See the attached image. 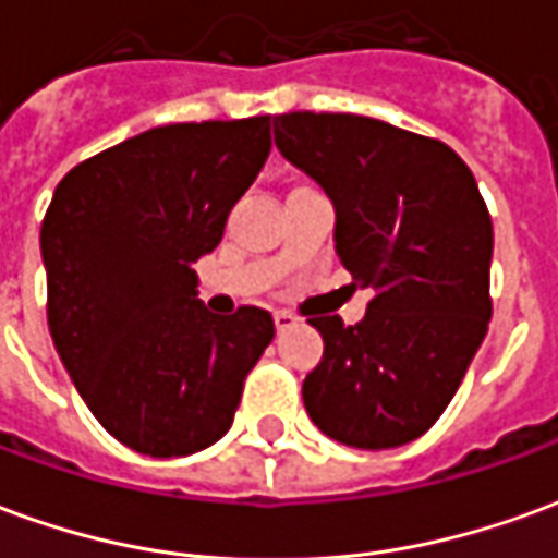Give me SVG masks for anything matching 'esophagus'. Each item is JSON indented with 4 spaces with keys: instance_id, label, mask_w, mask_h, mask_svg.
<instances>
[{
    "instance_id": "esophagus-1",
    "label": "esophagus",
    "mask_w": 558,
    "mask_h": 558,
    "mask_svg": "<svg viewBox=\"0 0 558 558\" xmlns=\"http://www.w3.org/2000/svg\"><path fill=\"white\" fill-rule=\"evenodd\" d=\"M292 326H295V316L287 314V311H278V314H275V328H278V331H287V328Z\"/></svg>"
}]
</instances>
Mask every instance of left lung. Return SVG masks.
I'll use <instances>...</instances> for the list:
<instances>
[{
	"label": "left lung",
	"instance_id": "obj_1",
	"mask_svg": "<svg viewBox=\"0 0 558 558\" xmlns=\"http://www.w3.org/2000/svg\"><path fill=\"white\" fill-rule=\"evenodd\" d=\"M280 155L326 187L352 287L374 299L355 326L311 316L323 362L304 410L352 448H398L439 421L493 314L490 211L454 148L352 113L275 116Z\"/></svg>",
	"mask_w": 558,
	"mask_h": 558
}]
</instances>
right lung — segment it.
Here are the masks:
<instances>
[{
    "mask_svg": "<svg viewBox=\"0 0 558 558\" xmlns=\"http://www.w3.org/2000/svg\"><path fill=\"white\" fill-rule=\"evenodd\" d=\"M271 151V116L151 128L56 184L41 223L47 323L80 398L113 439L187 457L230 430L275 319L196 299L194 263Z\"/></svg>",
    "mask_w": 558,
    "mask_h": 558,
    "instance_id": "obj_1",
    "label": "right lung"
}]
</instances>
